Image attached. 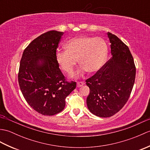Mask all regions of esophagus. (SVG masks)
<instances>
[{
  "label": "esophagus",
  "instance_id": "34e87169",
  "mask_svg": "<svg viewBox=\"0 0 150 150\" xmlns=\"http://www.w3.org/2000/svg\"><path fill=\"white\" fill-rule=\"evenodd\" d=\"M84 84V82H77V86L78 88L81 87V86H83Z\"/></svg>",
  "mask_w": 150,
  "mask_h": 150
}]
</instances>
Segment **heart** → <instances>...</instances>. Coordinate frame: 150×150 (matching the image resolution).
<instances>
[{
  "label": "heart",
  "instance_id": "heart-1",
  "mask_svg": "<svg viewBox=\"0 0 150 150\" xmlns=\"http://www.w3.org/2000/svg\"><path fill=\"white\" fill-rule=\"evenodd\" d=\"M66 51H58L56 61L60 68L71 75L79 60L81 71L95 73L104 64L108 54V46L100 37L82 36L68 40L65 44Z\"/></svg>",
  "mask_w": 150,
  "mask_h": 150
}]
</instances>
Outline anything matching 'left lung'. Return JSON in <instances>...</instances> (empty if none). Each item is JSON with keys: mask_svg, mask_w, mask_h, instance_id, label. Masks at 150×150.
I'll use <instances>...</instances> for the list:
<instances>
[{"mask_svg": "<svg viewBox=\"0 0 150 150\" xmlns=\"http://www.w3.org/2000/svg\"><path fill=\"white\" fill-rule=\"evenodd\" d=\"M112 57L102 68L87 79L90 94L88 110L100 117H110L125 105L134 85L136 68L131 52L116 35L108 32Z\"/></svg>", "mask_w": 150, "mask_h": 150, "instance_id": "8db88e82", "label": "left lung"}]
</instances>
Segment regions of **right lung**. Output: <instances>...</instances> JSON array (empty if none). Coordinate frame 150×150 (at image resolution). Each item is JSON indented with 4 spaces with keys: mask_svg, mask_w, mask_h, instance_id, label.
Wrapping results in <instances>:
<instances>
[{
    "mask_svg": "<svg viewBox=\"0 0 150 150\" xmlns=\"http://www.w3.org/2000/svg\"><path fill=\"white\" fill-rule=\"evenodd\" d=\"M64 33L55 30L40 35L24 50L18 75L22 95L34 110L53 115L65 108V99L76 88L68 82L56 61L55 54Z\"/></svg>",
    "mask_w": 150,
    "mask_h": 150,
    "instance_id": "1",
    "label": "right lung"
}]
</instances>
